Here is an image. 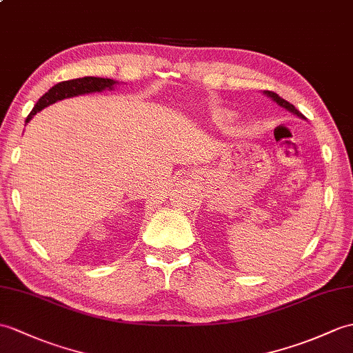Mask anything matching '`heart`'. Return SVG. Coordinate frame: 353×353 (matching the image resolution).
Listing matches in <instances>:
<instances>
[{"instance_id":"b5f03b06","label":"heart","mask_w":353,"mask_h":353,"mask_svg":"<svg viewBox=\"0 0 353 353\" xmlns=\"http://www.w3.org/2000/svg\"><path fill=\"white\" fill-rule=\"evenodd\" d=\"M216 117H218V120H221V121H227V120L232 119V114H230V112H225V111H221V112L216 114Z\"/></svg>"}]
</instances>
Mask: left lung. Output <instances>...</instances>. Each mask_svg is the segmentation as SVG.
<instances>
[{
    "label": "left lung",
    "instance_id": "obj_1",
    "mask_svg": "<svg viewBox=\"0 0 353 353\" xmlns=\"http://www.w3.org/2000/svg\"><path fill=\"white\" fill-rule=\"evenodd\" d=\"M265 94H268L269 97H272V99L278 103V105H280V106H283V108H285V110H289L290 112H293V114H296V116L298 117H301V119H305L304 116H302V114L296 110V108H294V106L290 103V102H288V101H284L283 99V97H280V96H278L276 93H274V92H269V90H268V92H265Z\"/></svg>",
    "mask_w": 353,
    "mask_h": 353
}]
</instances>
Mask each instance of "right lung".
<instances>
[{
    "instance_id": "right-lung-1",
    "label": "right lung",
    "mask_w": 353,
    "mask_h": 353,
    "mask_svg": "<svg viewBox=\"0 0 353 353\" xmlns=\"http://www.w3.org/2000/svg\"><path fill=\"white\" fill-rule=\"evenodd\" d=\"M114 84H117L116 81L108 79V78H96V77H84L78 79L63 81V83H59L52 88H49L48 92L40 97L26 121L28 123L36 112L42 111L43 108H46V106L55 103L57 101H63L65 97H73L79 94L102 92L105 88H112Z\"/></svg>"
}]
</instances>
